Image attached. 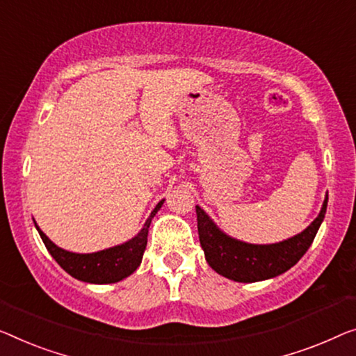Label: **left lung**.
Returning a JSON list of instances; mask_svg holds the SVG:
<instances>
[{
  "instance_id": "obj_1",
  "label": "left lung",
  "mask_w": 356,
  "mask_h": 356,
  "mask_svg": "<svg viewBox=\"0 0 356 356\" xmlns=\"http://www.w3.org/2000/svg\"><path fill=\"white\" fill-rule=\"evenodd\" d=\"M326 208L327 196L316 219L304 232L289 240L277 245H248L222 233L212 224L206 212L196 206L200 245L204 251L206 261L222 277L240 283H254L278 277L299 262L314 243L316 232L325 219Z\"/></svg>"
}]
</instances>
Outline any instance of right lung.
Listing matches in <instances>:
<instances>
[{"mask_svg": "<svg viewBox=\"0 0 356 356\" xmlns=\"http://www.w3.org/2000/svg\"><path fill=\"white\" fill-rule=\"evenodd\" d=\"M163 201H160V203L156 204V208L153 209L139 235L124 243V245L92 254H75L68 252L65 249H60L40 230L38 225L35 224V227L51 256L54 257L56 262L59 264L68 275H72L73 278L95 284L116 283V281L123 280L126 277H129L131 273H134L137 267L140 265L142 256H144L147 246L148 229H150L153 216H155L158 209L161 208Z\"/></svg>", "mask_w": 356, "mask_h": 356, "instance_id": "obj_1", "label": "right lung"}]
</instances>
